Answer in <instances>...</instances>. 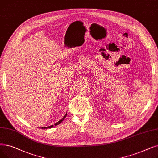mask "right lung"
I'll return each instance as SVG.
<instances>
[{"label":"right lung","instance_id":"obj_1","mask_svg":"<svg viewBox=\"0 0 158 158\" xmlns=\"http://www.w3.org/2000/svg\"><path fill=\"white\" fill-rule=\"evenodd\" d=\"M66 115H67V114H65V115L64 116V117L62 118V119H61L60 121H59L58 122H57L56 123V124H55V126H56V125H58L59 124H60V123H61V122H62L64 119H65V118L66 117ZM52 127H53V125H51V126H49V127H43L42 128H52Z\"/></svg>","mask_w":158,"mask_h":158}]
</instances>
